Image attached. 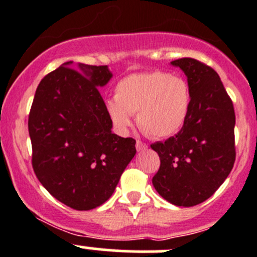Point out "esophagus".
I'll list each match as a JSON object with an SVG mask.
<instances>
[{
    "instance_id": "esophagus-1",
    "label": "esophagus",
    "mask_w": 257,
    "mask_h": 257,
    "mask_svg": "<svg viewBox=\"0 0 257 257\" xmlns=\"http://www.w3.org/2000/svg\"><path fill=\"white\" fill-rule=\"evenodd\" d=\"M136 147H137V150H138V152H143V150H147L148 145L145 144V143H143V142H141V141H137V143H136Z\"/></svg>"
}]
</instances>
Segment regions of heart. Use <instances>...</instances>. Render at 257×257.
Wrapping results in <instances>:
<instances>
[{
	"mask_svg": "<svg viewBox=\"0 0 257 257\" xmlns=\"http://www.w3.org/2000/svg\"><path fill=\"white\" fill-rule=\"evenodd\" d=\"M190 88L179 76L164 71L134 73L121 78L114 88V99L105 109L119 131L131 125V114L150 138H168L181 129L190 109Z\"/></svg>",
	"mask_w": 257,
	"mask_h": 257,
	"instance_id": "heart-1",
	"label": "heart"
}]
</instances>
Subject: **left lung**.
Segmentation results:
<instances>
[{"mask_svg": "<svg viewBox=\"0 0 257 257\" xmlns=\"http://www.w3.org/2000/svg\"><path fill=\"white\" fill-rule=\"evenodd\" d=\"M188 77L190 109L183 128L164 143L152 144L160 158L153 185L178 206H194L209 199L234 167L235 110L219 74L203 62H172Z\"/></svg>", "mask_w": 257, "mask_h": 257, "instance_id": "8db88e82", "label": "left lung"}]
</instances>
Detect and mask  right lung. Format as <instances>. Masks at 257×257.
Wrapping results in <instances>:
<instances>
[{"instance_id": "1", "label": "right lung", "mask_w": 257, "mask_h": 257, "mask_svg": "<svg viewBox=\"0 0 257 257\" xmlns=\"http://www.w3.org/2000/svg\"><path fill=\"white\" fill-rule=\"evenodd\" d=\"M62 64L38 84L28 115L36 177L52 196L74 210L102 205L136 155V141L112 133L98 87L112 78L107 66L82 71Z\"/></svg>"}]
</instances>
